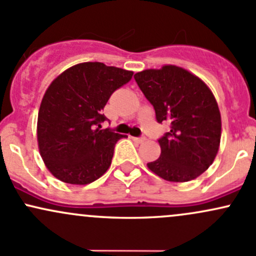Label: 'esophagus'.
I'll return each instance as SVG.
<instances>
[{"label":"esophagus","instance_id":"obj_1","mask_svg":"<svg viewBox=\"0 0 256 256\" xmlns=\"http://www.w3.org/2000/svg\"><path fill=\"white\" fill-rule=\"evenodd\" d=\"M133 140L136 142H138V144H142V142H144L146 140V138L145 136H138V138H133Z\"/></svg>","mask_w":256,"mask_h":256}]
</instances>
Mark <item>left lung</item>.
<instances>
[{
	"label": "left lung",
	"mask_w": 256,
	"mask_h": 256,
	"mask_svg": "<svg viewBox=\"0 0 256 256\" xmlns=\"http://www.w3.org/2000/svg\"><path fill=\"white\" fill-rule=\"evenodd\" d=\"M154 106L156 120L170 122L158 139L161 155L148 167L170 182H188L210 167L221 140V114L202 79L176 66L146 70L134 76Z\"/></svg>",
	"instance_id": "8db88e82"
}]
</instances>
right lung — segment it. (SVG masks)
<instances>
[{"label": "right lung", "instance_id": "obj_1", "mask_svg": "<svg viewBox=\"0 0 256 256\" xmlns=\"http://www.w3.org/2000/svg\"><path fill=\"white\" fill-rule=\"evenodd\" d=\"M133 72L100 62L73 66L46 90L38 116V142L46 167L60 180L89 184L108 170L122 134L101 129L104 107Z\"/></svg>", "mask_w": 256, "mask_h": 256}]
</instances>
